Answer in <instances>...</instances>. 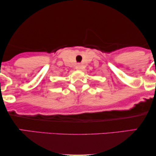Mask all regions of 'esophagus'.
<instances>
[{
  "instance_id": "esophagus-1",
  "label": "esophagus",
  "mask_w": 156,
  "mask_h": 156,
  "mask_svg": "<svg viewBox=\"0 0 156 156\" xmlns=\"http://www.w3.org/2000/svg\"><path fill=\"white\" fill-rule=\"evenodd\" d=\"M81 67H82V66H81V64H78L76 65V67L77 69H81Z\"/></svg>"
}]
</instances>
